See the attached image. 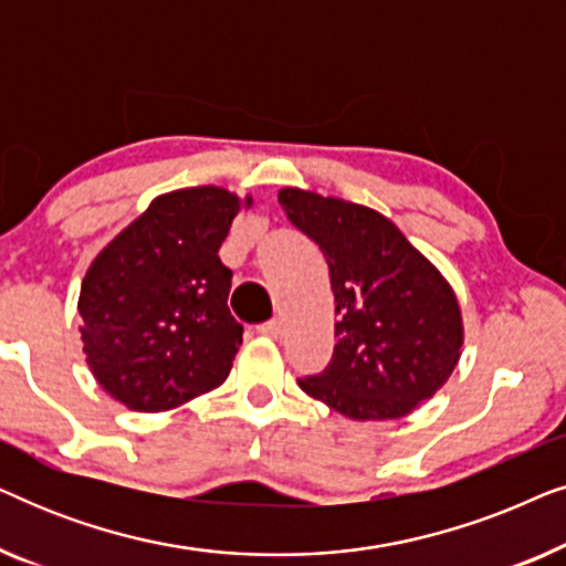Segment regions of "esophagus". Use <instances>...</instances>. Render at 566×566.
Wrapping results in <instances>:
<instances>
[{
	"label": "esophagus",
	"mask_w": 566,
	"mask_h": 566,
	"mask_svg": "<svg viewBox=\"0 0 566 566\" xmlns=\"http://www.w3.org/2000/svg\"><path fill=\"white\" fill-rule=\"evenodd\" d=\"M258 332L262 337H270V339H277L283 335V324L277 322V319H273V322H265V324H260L258 327Z\"/></svg>",
	"instance_id": "esophagus-1"
}]
</instances>
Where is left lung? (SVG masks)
<instances>
[{
    "label": "left lung",
    "instance_id": "1",
    "mask_svg": "<svg viewBox=\"0 0 566 566\" xmlns=\"http://www.w3.org/2000/svg\"><path fill=\"white\" fill-rule=\"evenodd\" d=\"M277 203L319 244L335 293V353L308 397L350 420H399L459 366L463 316L453 285L374 208L283 188Z\"/></svg>",
    "mask_w": 566,
    "mask_h": 566
}]
</instances>
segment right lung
I'll return each instance as SVG.
<instances>
[{
	"label": "right lung",
	"mask_w": 566,
	"mask_h": 566,
	"mask_svg": "<svg viewBox=\"0 0 566 566\" xmlns=\"http://www.w3.org/2000/svg\"><path fill=\"white\" fill-rule=\"evenodd\" d=\"M252 196L219 185L161 192L90 262L82 350L95 381L134 412H167L227 381L242 345L219 247Z\"/></svg>",
	"instance_id": "add662e5"
}]
</instances>
